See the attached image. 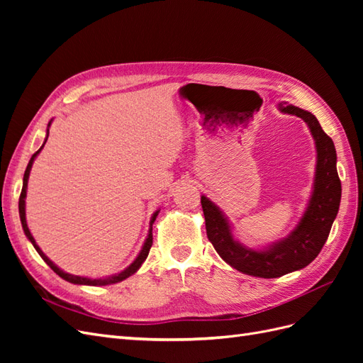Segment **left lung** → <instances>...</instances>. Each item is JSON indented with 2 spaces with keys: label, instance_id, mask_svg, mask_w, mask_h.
Here are the masks:
<instances>
[{
  "label": "left lung",
  "instance_id": "1",
  "mask_svg": "<svg viewBox=\"0 0 363 363\" xmlns=\"http://www.w3.org/2000/svg\"><path fill=\"white\" fill-rule=\"evenodd\" d=\"M279 111L301 118L311 130L316 148L312 195L292 232L262 250L248 248L235 239L232 225L221 208L207 196H201L207 238L218 255L232 268L262 279H277L303 269L320 255L337 215L342 191L336 169L335 144L324 133L315 115L286 103H280Z\"/></svg>",
  "mask_w": 363,
  "mask_h": 363
}]
</instances>
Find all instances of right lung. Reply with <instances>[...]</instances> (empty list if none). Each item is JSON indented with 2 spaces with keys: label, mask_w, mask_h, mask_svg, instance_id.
Returning <instances> with one entry per match:
<instances>
[{
  "label": "right lung",
  "mask_w": 363,
  "mask_h": 363,
  "mask_svg": "<svg viewBox=\"0 0 363 363\" xmlns=\"http://www.w3.org/2000/svg\"><path fill=\"white\" fill-rule=\"evenodd\" d=\"M52 121V119H51ZM51 121L48 123V128H47V138H45V142L48 139V135H50V125H51ZM45 142H43V145H45ZM43 145L35 152V155L31 156L28 164H27V169L24 172V180H23V191H21V196H19V218H21V224H23V228H24V233L27 236V239L30 240V242L33 244V247L36 248V251L39 252V256L45 260L47 265L57 274V276H60L63 280H67L69 283H74V284H87V286H106V284H113V283H118V281H123L125 280L127 277L133 276V274L142 267V263L145 262V259L148 257V252H150V248L152 245V224H155L156 218L159 215L160 211H156L155 213H152L151 219H150V230H148V236L145 239L144 245H142V250L139 251L138 257L133 260V263L131 265H128L124 271H121L119 274H113V276H108V277H103V279H89V277H82V276H74V274H68L65 272L63 269H60L56 263L51 262L47 256L45 252H43L39 245L36 244L35 238H33V235L30 233L28 230V225H27V219H26V196H27V184H28V177H30V171H31V167H33V162H35L36 156L40 152V150L43 148Z\"/></svg>",
  "instance_id": "add662e5"
}]
</instances>
